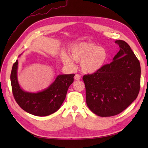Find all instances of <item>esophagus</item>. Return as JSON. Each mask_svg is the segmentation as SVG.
I'll return each instance as SVG.
<instances>
[{
	"mask_svg": "<svg viewBox=\"0 0 148 148\" xmlns=\"http://www.w3.org/2000/svg\"><path fill=\"white\" fill-rule=\"evenodd\" d=\"M74 79H76V80H79V79H81L80 75L78 74H76L74 76Z\"/></svg>",
	"mask_w": 148,
	"mask_h": 148,
	"instance_id": "esophagus-1",
	"label": "esophagus"
}]
</instances>
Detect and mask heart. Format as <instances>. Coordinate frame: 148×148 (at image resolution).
Returning <instances> with one entry per match:
<instances>
[{
	"mask_svg": "<svg viewBox=\"0 0 148 148\" xmlns=\"http://www.w3.org/2000/svg\"><path fill=\"white\" fill-rule=\"evenodd\" d=\"M64 64L70 69L76 66L73 60L81 62V70L84 73L92 74L101 69L108 58L106 50L91 42H81L75 45L71 49V56L66 53L62 56Z\"/></svg>",
	"mask_w": 148,
	"mask_h": 148,
	"instance_id": "1",
	"label": "heart"
}]
</instances>
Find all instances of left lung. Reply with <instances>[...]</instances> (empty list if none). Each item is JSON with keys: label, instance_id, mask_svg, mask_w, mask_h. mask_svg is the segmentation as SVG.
Returning a JSON list of instances; mask_svg holds the SVG:
<instances>
[{"label": "left lung", "instance_id": "obj_1", "mask_svg": "<svg viewBox=\"0 0 148 148\" xmlns=\"http://www.w3.org/2000/svg\"><path fill=\"white\" fill-rule=\"evenodd\" d=\"M115 43L120 49L113 61L83 77L86 104L94 114L101 117L123 111L136 99L140 90L139 60L124 40H117Z\"/></svg>", "mask_w": 148, "mask_h": 148}]
</instances>
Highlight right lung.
<instances>
[{"instance_id": "add662e5", "label": "right lung", "mask_w": 148, "mask_h": 148, "mask_svg": "<svg viewBox=\"0 0 148 148\" xmlns=\"http://www.w3.org/2000/svg\"><path fill=\"white\" fill-rule=\"evenodd\" d=\"M18 60L14 63L11 73L12 92L20 108L31 114L45 116L58 110L67 95L69 87L73 83L74 74L58 75L48 88L37 93L25 92L18 82Z\"/></svg>"}]
</instances>
